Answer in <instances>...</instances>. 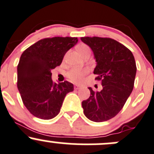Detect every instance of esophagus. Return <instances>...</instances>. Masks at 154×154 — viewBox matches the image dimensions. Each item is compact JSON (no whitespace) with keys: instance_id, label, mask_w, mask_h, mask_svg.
<instances>
[{"instance_id":"obj_1","label":"esophagus","mask_w":154,"mask_h":154,"mask_svg":"<svg viewBox=\"0 0 154 154\" xmlns=\"http://www.w3.org/2000/svg\"><path fill=\"white\" fill-rule=\"evenodd\" d=\"M80 88H81V86H79V85H75V86H74L75 90H78V89H79Z\"/></svg>"}]
</instances>
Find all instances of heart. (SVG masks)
<instances>
[{"mask_svg":"<svg viewBox=\"0 0 154 154\" xmlns=\"http://www.w3.org/2000/svg\"><path fill=\"white\" fill-rule=\"evenodd\" d=\"M78 50L80 53L81 55L86 52H90V47L87 44H80L78 47ZM88 70L85 69H79V68H73L70 69L67 72V77L69 80L75 83H81L83 81V77L86 75Z\"/></svg>","mask_w":154,"mask_h":154,"instance_id":"obj_1","label":"heart"}]
</instances>
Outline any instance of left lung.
I'll return each instance as SVG.
<instances>
[{
  "instance_id": "left-lung-1",
  "label": "left lung",
  "mask_w": 154,
  "mask_h": 154,
  "mask_svg": "<svg viewBox=\"0 0 154 154\" xmlns=\"http://www.w3.org/2000/svg\"><path fill=\"white\" fill-rule=\"evenodd\" d=\"M93 50L96 61L93 73L101 81L102 90L82 101L85 116L96 122L107 121L119 112L134 89L136 61L130 50L110 38L82 37Z\"/></svg>"
}]
</instances>
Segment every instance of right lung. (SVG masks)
I'll return each instance as SVG.
<instances>
[{
    "label": "right lung",
    "instance_id": "add662e5",
    "mask_svg": "<svg viewBox=\"0 0 154 154\" xmlns=\"http://www.w3.org/2000/svg\"><path fill=\"white\" fill-rule=\"evenodd\" d=\"M77 38H47L28 47L18 65V89L25 107L34 116L51 119L59 113L66 95L73 85L65 81L54 83L51 69L62 62L66 52L75 45Z\"/></svg>",
    "mask_w": 154,
    "mask_h": 154
}]
</instances>
